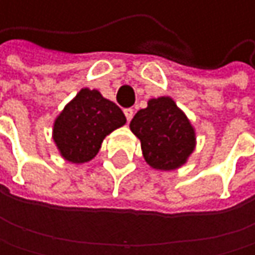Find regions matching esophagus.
Returning <instances> with one entry per match:
<instances>
[{
  "instance_id": "esophagus-1",
  "label": "esophagus",
  "mask_w": 255,
  "mask_h": 255,
  "mask_svg": "<svg viewBox=\"0 0 255 255\" xmlns=\"http://www.w3.org/2000/svg\"><path fill=\"white\" fill-rule=\"evenodd\" d=\"M124 113H125V118H127V121H131V118H133V115H134V110L133 109H125L124 110Z\"/></svg>"
}]
</instances>
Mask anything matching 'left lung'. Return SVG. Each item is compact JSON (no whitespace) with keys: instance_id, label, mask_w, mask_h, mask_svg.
Masks as SVG:
<instances>
[{"instance_id":"left-lung-1","label":"left lung","mask_w":255,"mask_h":255,"mask_svg":"<svg viewBox=\"0 0 255 255\" xmlns=\"http://www.w3.org/2000/svg\"><path fill=\"white\" fill-rule=\"evenodd\" d=\"M130 130L140 140L145 162L154 170H177L196 150V128L170 96L150 99L131 119Z\"/></svg>"}]
</instances>
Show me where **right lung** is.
<instances>
[{"instance_id":"add662e5","label":"right lung","mask_w":255,"mask_h":255,"mask_svg":"<svg viewBox=\"0 0 255 255\" xmlns=\"http://www.w3.org/2000/svg\"><path fill=\"white\" fill-rule=\"evenodd\" d=\"M125 122L115 102L85 87L56 116L52 139L64 160L85 163L95 159L104 139Z\"/></svg>"}]
</instances>
